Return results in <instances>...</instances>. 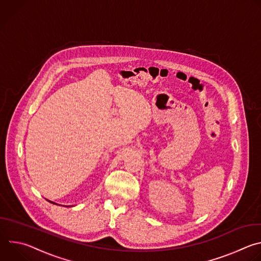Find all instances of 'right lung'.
I'll use <instances>...</instances> for the list:
<instances>
[{"mask_svg": "<svg viewBox=\"0 0 261 261\" xmlns=\"http://www.w3.org/2000/svg\"><path fill=\"white\" fill-rule=\"evenodd\" d=\"M50 202H51V203H54V204H57V203H55V202H53V201H50Z\"/></svg>", "mask_w": 261, "mask_h": 261, "instance_id": "1", "label": "right lung"}]
</instances>
